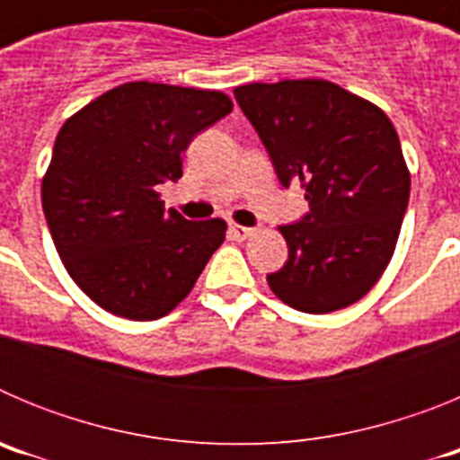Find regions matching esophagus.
Segmentation results:
<instances>
[{"label":"esophagus","instance_id":"esophagus-1","mask_svg":"<svg viewBox=\"0 0 460 460\" xmlns=\"http://www.w3.org/2000/svg\"><path fill=\"white\" fill-rule=\"evenodd\" d=\"M230 234H233L234 239H239V242H243V239H249L251 234H253V227H243L237 226V223H230Z\"/></svg>","mask_w":460,"mask_h":460}]
</instances>
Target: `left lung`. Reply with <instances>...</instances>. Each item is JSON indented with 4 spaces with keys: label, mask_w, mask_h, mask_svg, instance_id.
Instances as JSON below:
<instances>
[{
    "label": "left lung",
    "mask_w": 460,
    "mask_h": 460,
    "mask_svg": "<svg viewBox=\"0 0 460 460\" xmlns=\"http://www.w3.org/2000/svg\"><path fill=\"white\" fill-rule=\"evenodd\" d=\"M234 99L283 186L308 200L280 226L288 262L267 276L280 302L332 313L367 295L392 260L410 198L398 133L377 105L327 80L251 83Z\"/></svg>",
    "instance_id": "1"
}]
</instances>
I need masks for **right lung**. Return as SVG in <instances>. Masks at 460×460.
Wrapping results in <instances>:
<instances>
[{
  "label": "right lung",
  "mask_w": 460,
  "mask_h": 460,
  "mask_svg": "<svg viewBox=\"0 0 460 460\" xmlns=\"http://www.w3.org/2000/svg\"><path fill=\"white\" fill-rule=\"evenodd\" d=\"M233 112L221 92L126 83L64 121L40 186L55 249L80 290L128 320L164 318L193 290L226 221H186L156 186L181 154Z\"/></svg>",
  "instance_id": "right-lung-1"
}]
</instances>
